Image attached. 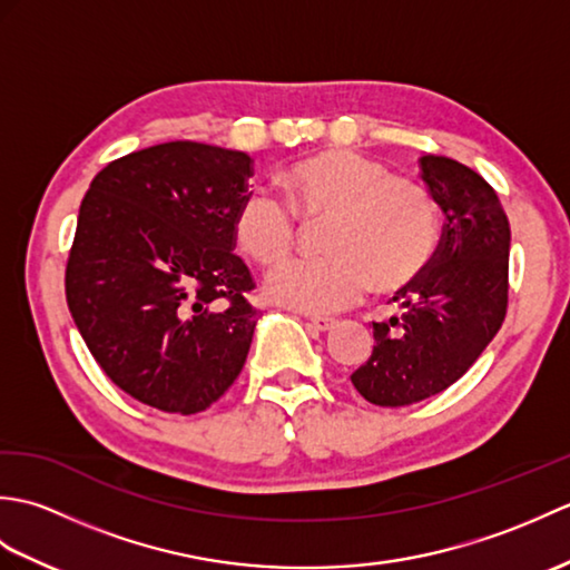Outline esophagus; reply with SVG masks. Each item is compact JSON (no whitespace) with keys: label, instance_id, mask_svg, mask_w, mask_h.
I'll return each instance as SVG.
<instances>
[{"label":"esophagus","instance_id":"34e87169","mask_svg":"<svg viewBox=\"0 0 570 570\" xmlns=\"http://www.w3.org/2000/svg\"><path fill=\"white\" fill-rule=\"evenodd\" d=\"M308 328H313L316 333H331L335 328L333 318H308Z\"/></svg>","mask_w":570,"mask_h":570}]
</instances>
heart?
<instances>
[{
    "mask_svg": "<svg viewBox=\"0 0 570 570\" xmlns=\"http://www.w3.org/2000/svg\"><path fill=\"white\" fill-rule=\"evenodd\" d=\"M292 203L272 190H249L239 200L233 233L239 249L262 266L282 262L301 235L298 215L328 220L323 259L286 262L266 278L274 304L328 316L360 304L367 292L394 294L426 274L439 249V210L409 178L350 149L323 151L286 171Z\"/></svg>",
    "mask_w": 570,
    "mask_h": 570,
    "instance_id": "1",
    "label": "heart"
}]
</instances>
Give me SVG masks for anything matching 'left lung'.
Masks as SVG:
<instances>
[{
	"instance_id": "obj_1",
	"label": "left lung",
	"mask_w": 570,
	"mask_h": 570,
	"mask_svg": "<svg viewBox=\"0 0 570 570\" xmlns=\"http://www.w3.org/2000/svg\"><path fill=\"white\" fill-rule=\"evenodd\" d=\"M421 180L445 215L441 245L419 282L396 292L402 316L372 323V357L353 377L377 406H409L448 390L498 335L507 313L510 220L472 168L421 156Z\"/></svg>"
}]
</instances>
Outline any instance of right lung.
<instances>
[{"label":"right lung","instance_id":"1","mask_svg":"<svg viewBox=\"0 0 570 570\" xmlns=\"http://www.w3.org/2000/svg\"><path fill=\"white\" fill-rule=\"evenodd\" d=\"M245 151L168 141L107 164L85 193L66 298L85 345L119 390L198 414L245 367L257 311L235 249Z\"/></svg>","mask_w":570,"mask_h":570}]
</instances>
